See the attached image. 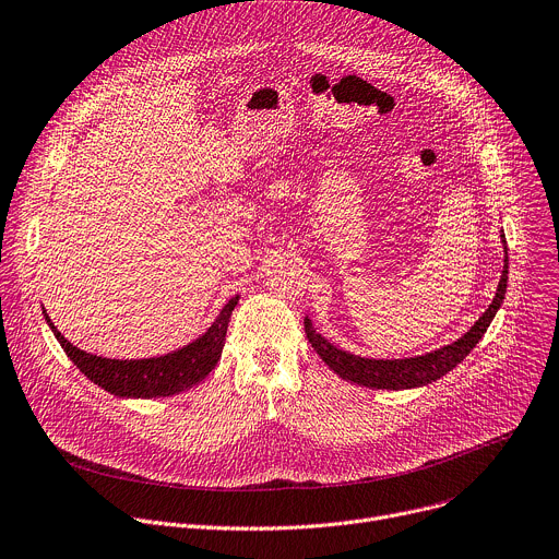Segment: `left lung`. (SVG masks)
<instances>
[{
  "mask_svg": "<svg viewBox=\"0 0 559 559\" xmlns=\"http://www.w3.org/2000/svg\"><path fill=\"white\" fill-rule=\"evenodd\" d=\"M503 239V235H501ZM506 243V239H503ZM506 266L497 286V295L492 297V305L488 307V311L475 322L463 337H459L452 345L437 349L432 354L425 356H416V358H403V360H371V358H360L354 354L342 352L337 347H333L329 340H324L311 324L309 318H305V331L307 337L311 342V347L316 349V354L329 365V369H333L340 378L352 380L356 384H362V388H371V390H412V388H420V384L435 382L441 376H445L448 371H452L472 349L477 347V342L484 337V333L488 331L495 313L499 311V307L503 305V295H506V286H508V248H506Z\"/></svg>",
  "mask_w": 559,
  "mask_h": 559,
  "instance_id": "8db88e82",
  "label": "left lung"
}]
</instances>
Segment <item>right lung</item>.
Listing matches in <instances>:
<instances>
[{
	"mask_svg": "<svg viewBox=\"0 0 559 559\" xmlns=\"http://www.w3.org/2000/svg\"><path fill=\"white\" fill-rule=\"evenodd\" d=\"M237 299L222 309L219 318L212 322V326L188 347L171 352L160 358H143V360H111L103 356H94L73 347L71 342L53 326L51 318L47 322L58 337L60 347L71 358V362L87 376L98 388L114 396L124 399H158L186 392L194 384H199L222 358V349L226 342V331L230 322V313L237 307Z\"/></svg>",
	"mask_w": 559,
	"mask_h": 559,
	"instance_id": "obj_1",
	"label": "right lung"
}]
</instances>
